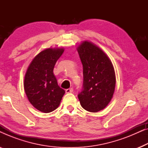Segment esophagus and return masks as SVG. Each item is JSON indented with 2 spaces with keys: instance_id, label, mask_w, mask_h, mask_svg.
<instances>
[{
  "instance_id": "esophagus-1",
  "label": "esophagus",
  "mask_w": 148,
  "mask_h": 148,
  "mask_svg": "<svg viewBox=\"0 0 148 148\" xmlns=\"http://www.w3.org/2000/svg\"><path fill=\"white\" fill-rule=\"evenodd\" d=\"M65 92L66 94H69V93H72L73 92V88H69V89H66L65 90Z\"/></svg>"
}]
</instances>
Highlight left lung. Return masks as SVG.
Wrapping results in <instances>:
<instances>
[{"label": "left lung", "instance_id": "left-lung-1", "mask_svg": "<svg viewBox=\"0 0 148 148\" xmlns=\"http://www.w3.org/2000/svg\"><path fill=\"white\" fill-rule=\"evenodd\" d=\"M83 64L84 83L78 94L85 110L97 112L106 108L114 92L116 77L112 62L100 48L84 41L77 47Z\"/></svg>", "mask_w": 148, "mask_h": 148}]
</instances>
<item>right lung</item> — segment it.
Segmentation results:
<instances>
[{
    "mask_svg": "<svg viewBox=\"0 0 148 148\" xmlns=\"http://www.w3.org/2000/svg\"><path fill=\"white\" fill-rule=\"evenodd\" d=\"M63 48H47L36 55L28 66L24 78V90L29 102L44 113L59 106L64 90L58 86L53 73L54 65Z\"/></svg>",
    "mask_w": 148,
    "mask_h": 148,
    "instance_id": "right-lung-1",
    "label": "right lung"
}]
</instances>
